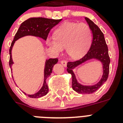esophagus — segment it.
Masks as SVG:
<instances>
[{"instance_id":"34e87169","label":"esophagus","mask_w":123,"mask_h":123,"mask_svg":"<svg viewBox=\"0 0 123 123\" xmlns=\"http://www.w3.org/2000/svg\"><path fill=\"white\" fill-rule=\"evenodd\" d=\"M60 62H61V63L62 64V65H63L65 67H66V66H67V62H66V61L62 60Z\"/></svg>"}]
</instances>
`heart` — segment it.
I'll list each match as a JSON object with an SVG mask.
<instances>
[{
	"mask_svg": "<svg viewBox=\"0 0 123 123\" xmlns=\"http://www.w3.org/2000/svg\"><path fill=\"white\" fill-rule=\"evenodd\" d=\"M92 40V31L84 23L65 22L55 31V37L48 38L46 43L55 54L62 52L66 47L68 55L79 59L86 54Z\"/></svg>",
	"mask_w": 123,
	"mask_h": 123,
	"instance_id": "b5f03b06",
	"label": "heart"
}]
</instances>
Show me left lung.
<instances>
[{
    "instance_id": "1",
    "label": "left lung",
    "mask_w": 123,
    "mask_h": 123,
    "mask_svg": "<svg viewBox=\"0 0 123 123\" xmlns=\"http://www.w3.org/2000/svg\"><path fill=\"white\" fill-rule=\"evenodd\" d=\"M92 31L93 39L90 48L83 58L74 62L67 63V71L71 75L72 87L73 90L80 94H91L98 90L106 82L109 73L110 58L108 52V48L105 42L103 33L99 28L89 18H85ZM97 59L102 63L103 75L100 81L96 84L92 86H84L80 84L77 81L73 70L74 69L90 59Z\"/></svg>"
}]
</instances>
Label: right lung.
<instances>
[{
    "mask_svg": "<svg viewBox=\"0 0 123 123\" xmlns=\"http://www.w3.org/2000/svg\"><path fill=\"white\" fill-rule=\"evenodd\" d=\"M61 19H52L44 18H31L22 22L18 29L17 33L14 36V39L12 41L11 47L10 48V61L9 65L12 71V65L14 63L12 59V50L14 44L16 41L22 37L25 36H33L42 38L44 41H46L50 30L58 24ZM58 62L57 58H49L47 59L45 62L44 69V82L43 85L40 90L36 93L33 94H27L25 95L31 98H39L41 97L46 95L49 92L48 84H46V79L52 73V69L54 66Z\"/></svg>",
    "mask_w": 123,
    "mask_h": 123,
    "instance_id": "add662e5",
    "label": "right lung"
}]
</instances>
